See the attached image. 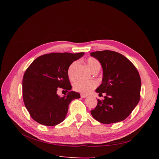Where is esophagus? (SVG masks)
<instances>
[{"mask_svg":"<svg viewBox=\"0 0 159 159\" xmlns=\"http://www.w3.org/2000/svg\"><path fill=\"white\" fill-rule=\"evenodd\" d=\"M81 98H87L88 97V95H85V94H84V93H81Z\"/></svg>","mask_w":159,"mask_h":159,"instance_id":"1","label":"esophagus"}]
</instances>
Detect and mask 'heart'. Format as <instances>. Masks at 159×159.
<instances>
[{"label":"heart","instance_id":"b5f03b06","mask_svg":"<svg viewBox=\"0 0 159 159\" xmlns=\"http://www.w3.org/2000/svg\"><path fill=\"white\" fill-rule=\"evenodd\" d=\"M78 64L76 61L72 62L68 70V75L70 79L73 80L75 76V69ZM88 68L92 71L95 69H100L101 64L99 61L93 57H89L87 60ZM98 85V83L94 80H78L74 84V89L82 93H88L91 90L94 89Z\"/></svg>","mask_w":159,"mask_h":159}]
</instances>
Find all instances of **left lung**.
I'll list each match as a JSON object with an SVG mask.
<instances>
[{"label":"left lung","mask_w":159,"mask_h":159,"mask_svg":"<svg viewBox=\"0 0 159 159\" xmlns=\"http://www.w3.org/2000/svg\"><path fill=\"white\" fill-rule=\"evenodd\" d=\"M103 68L102 83L96 89L99 95L91 115L103 124L122 121L131 113L140 99L141 81L139 71L132 62L118 52L103 50L91 53Z\"/></svg>","instance_id":"1"}]
</instances>
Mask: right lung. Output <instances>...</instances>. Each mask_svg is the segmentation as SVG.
Wrapping results in <instances>:
<instances>
[{
  "mask_svg": "<svg viewBox=\"0 0 159 159\" xmlns=\"http://www.w3.org/2000/svg\"><path fill=\"white\" fill-rule=\"evenodd\" d=\"M84 52L50 53L40 56L26 69L22 80V96L31 117L46 126H55L64 121L73 99L80 98L70 91L68 70L70 64L82 57ZM59 89L68 93L57 94Z\"/></svg>",
  "mask_w": 159,
  "mask_h": 159,
  "instance_id": "add662e5",
  "label": "right lung"
}]
</instances>
